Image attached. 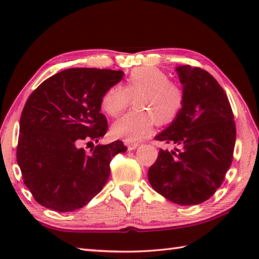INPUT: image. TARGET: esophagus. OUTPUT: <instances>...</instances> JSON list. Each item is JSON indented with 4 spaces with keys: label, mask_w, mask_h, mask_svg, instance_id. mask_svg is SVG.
<instances>
[{
    "label": "esophagus",
    "mask_w": 259,
    "mask_h": 259,
    "mask_svg": "<svg viewBox=\"0 0 259 259\" xmlns=\"http://www.w3.org/2000/svg\"><path fill=\"white\" fill-rule=\"evenodd\" d=\"M124 145L128 148V150H135L139 147L138 142H133V141H124Z\"/></svg>",
    "instance_id": "1"
}]
</instances>
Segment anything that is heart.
I'll list each match as a JSON object with an SVG mask.
<instances>
[{"label":"heart","instance_id":"obj_1","mask_svg":"<svg viewBox=\"0 0 259 259\" xmlns=\"http://www.w3.org/2000/svg\"><path fill=\"white\" fill-rule=\"evenodd\" d=\"M131 99L136 110L115 121L112 134L126 141H139L152 133L156 122H172L184 108L186 96L183 87L169 80L162 70L142 67L131 71L122 88L110 87L103 93L101 108L115 118L128 108Z\"/></svg>","mask_w":259,"mask_h":259}]
</instances>
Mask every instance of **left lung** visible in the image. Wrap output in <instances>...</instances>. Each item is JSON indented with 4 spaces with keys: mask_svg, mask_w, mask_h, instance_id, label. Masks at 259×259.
Here are the masks:
<instances>
[{
    "mask_svg": "<svg viewBox=\"0 0 259 259\" xmlns=\"http://www.w3.org/2000/svg\"><path fill=\"white\" fill-rule=\"evenodd\" d=\"M176 71L186 96L184 108L155 137L175 148L160 149L148 179L166 199L198 205L223 184L233 161L236 126L226 93L211 74L190 65Z\"/></svg>",
    "mask_w": 259,
    "mask_h": 259,
    "instance_id": "obj_1",
    "label": "left lung"
}]
</instances>
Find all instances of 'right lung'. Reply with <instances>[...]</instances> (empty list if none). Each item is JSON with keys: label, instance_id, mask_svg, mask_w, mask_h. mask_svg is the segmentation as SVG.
<instances>
[{"label": "right lung", "instance_id": "obj_1", "mask_svg": "<svg viewBox=\"0 0 259 259\" xmlns=\"http://www.w3.org/2000/svg\"><path fill=\"white\" fill-rule=\"evenodd\" d=\"M122 71L63 70L43 81L27 99L20 119L16 161L34 199L67 212L85 206L106 185L110 161L126 147L117 140L88 153L81 145L107 134L101 99Z\"/></svg>", "mask_w": 259, "mask_h": 259}]
</instances>
